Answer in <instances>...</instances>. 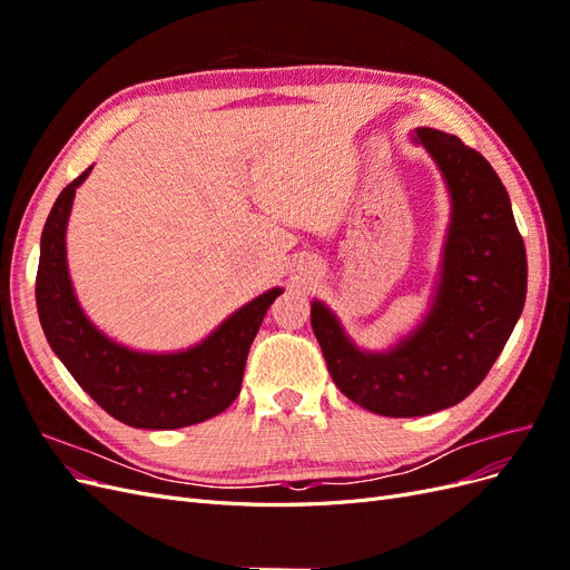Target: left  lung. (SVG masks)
I'll return each mask as SVG.
<instances>
[{"label":"left lung","mask_w":570,"mask_h":570,"mask_svg":"<svg viewBox=\"0 0 570 570\" xmlns=\"http://www.w3.org/2000/svg\"><path fill=\"white\" fill-rule=\"evenodd\" d=\"M452 197L433 306L387 352H364L323 302L312 327L335 385L373 413L411 419L465 400L490 373L525 304L528 262L507 187L456 135L419 128Z\"/></svg>","instance_id":"obj_1"}]
</instances>
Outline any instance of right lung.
<instances>
[{
  "label": "right lung",
  "mask_w": 570,
  "mask_h": 570,
  "mask_svg": "<svg viewBox=\"0 0 570 570\" xmlns=\"http://www.w3.org/2000/svg\"><path fill=\"white\" fill-rule=\"evenodd\" d=\"M90 170L92 166L61 189L40 239L36 299L49 347L76 383L120 423L174 430L209 421L237 400L258 325L283 289L258 295L183 352L147 354L109 340L85 316L66 264L68 216L76 187Z\"/></svg>",
  "instance_id": "right-lung-1"
}]
</instances>
